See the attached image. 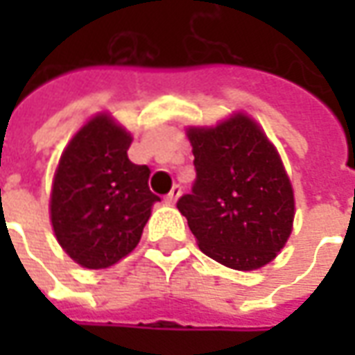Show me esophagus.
<instances>
[{"instance_id":"34e87169","label":"esophagus","mask_w":355,"mask_h":355,"mask_svg":"<svg viewBox=\"0 0 355 355\" xmlns=\"http://www.w3.org/2000/svg\"><path fill=\"white\" fill-rule=\"evenodd\" d=\"M180 192H182V188H180V186L178 184L173 186V190L165 196V203H167V205H175L178 198H180Z\"/></svg>"}]
</instances>
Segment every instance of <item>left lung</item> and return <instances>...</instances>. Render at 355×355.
Segmentation results:
<instances>
[{
	"instance_id": "left-lung-1",
	"label": "left lung",
	"mask_w": 355,
	"mask_h": 355,
	"mask_svg": "<svg viewBox=\"0 0 355 355\" xmlns=\"http://www.w3.org/2000/svg\"><path fill=\"white\" fill-rule=\"evenodd\" d=\"M196 180L177 201L200 249L234 270L275 259L291 236L295 198L274 144L236 114L211 129L193 127Z\"/></svg>"
}]
</instances>
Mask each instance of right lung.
<instances>
[{"instance_id": "1", "label": "right lung", "mask_w": 355, "mask_h": 355, "mask_svg": "<svg viewBox=\"0 0 355 355\" xmlns=\"http://www.w3.org/2000/svg\"><path fill=\"white\" fill-rule=\"evenodd\" d=\"M131 140L102 114L81 127L58 163L51 192L53 230L66 253L91 270L131 253L159 201L148 186V165L127 157Z\"/></svg>"}]
</instances>
